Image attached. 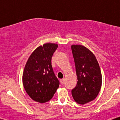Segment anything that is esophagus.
<instances>
[{
	"instance_id": "34e87169",
	"label": "esophagus",
	"mask_w": 120,
	"mask_h": 120,
	"mask_svg": "<svg viewBox=\"0 0 120 120\" xmlns=\"http://www.w3.org/2000/svg\"><path fill=\"white\" fill-rule=\"evenodd\" d=\"M64 79H60V83H61V85H63V84H64Z\"/></svg>"
}]
</instances>
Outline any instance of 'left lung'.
<instances>
[{
    "instance_id": "1",
    "label": "left lung",
    "mask_w": 120,
    "mask_h": 120,
    "mask_svg": "<svg viewBox=\"0 0 120 120\" xmlns=\"http://www.w3.org/2000/svg\"><path fill=\"white\" fill-rule=\"evenodd\" d=\"M77 77L76 86L71 90L75 102L85 104L94 100L101 89V71L95 56L81 45L71 47Z\"/></svg>"
}]
</instances>
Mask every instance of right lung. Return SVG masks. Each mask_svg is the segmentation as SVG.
Returning <instances> with one entry per match:
<instances>
[{"mask_svg": "<svg viewBox=\"0 0 120 120\" xmlns=\"http://www.w3.org/2000/svg\"><path fill=\"white\" fill-rule=\"evenodd\" d=\"M58 45L46 43L34 51L27 60L22 75L23 85L29 96L41 103L49 101L60 85L51 65Z\"/></svg>", "mask_w": 120, "mask_h": 120, "instance_id": "1", "label": "right lung"}]
</instances>
